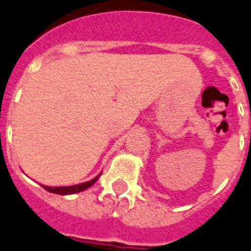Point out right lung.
<instances>
[{"label": "right lung", "instance_id": "obj_1", "mask_svg": "<svg viewBox=\"0 0 251 251\" xmlns=\"http://www.w3.org/2000/svg\"><path fill=\"white\" fill-rule=\"evenodd\" d=\"M100 175H98L97 178L91 179L89 182L82 183V184H76V185H69V187H46V185H42L46 191L51 193H58V195H72V193H77L81 192V191H85L89 187L94 184V183L97 182L98 178H99Z\"/></svg>", "mask_w": 251, "mask_h": 251}]
</instances>
